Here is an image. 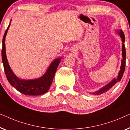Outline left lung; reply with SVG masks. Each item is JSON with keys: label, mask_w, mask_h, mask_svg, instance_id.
<instances>
[{"label": "left lung", "mask_w": 130, "mask_h": 130, "mask_svg": "<svg viewBox=\"0 0 130 130\" xmlns=\"http://www.w3.org/2000/svg\"><path fill=\"white\" fill-rule=\"evenodd\" d=\"M119 34L120 35V37L121 38L122 42V58H123V59L122 60L121 66L120 71V72H119L118 77H117V79H113L111 82H110L109 84L106 85V86H104V88L98 90V91L94 92L93 95H101V94L104 93V92H107L108 90H110L113 86H114L115 83L121 80V78L122 77V76H123L124 72V71H125V60H126V50H125V45H124V42H125V35H124V32L121 31V30L120 31H119Z\"/></svg>", "instance_id": "1"}]
</instances>
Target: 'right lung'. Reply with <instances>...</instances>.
<instances>
[{
  "instance_id": "obj_1",
  "label": "right lung",
  "mask_w": 130,
  "mask_h": 130,
  "mask_svg": "<svg viewBox=\"0 0 130 130\" xmlns=\"http://www.w3.org/2000/svg\"><path fill=\"white\" fill-rule=\"evenodd\" d=\"M8 26L4 34L2 40V59L5 74L9 82L16 89L25 95H40L45 93L49 90L56 70L59 64L61 58H57L53 61L48 69L45 74L40 79L35 80H21L18 78L10 69L7 60L5 51V37L9 27Z\"/></svg>"
}]
</instances>
